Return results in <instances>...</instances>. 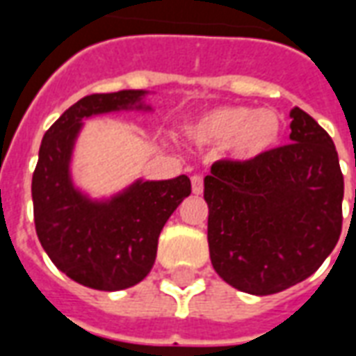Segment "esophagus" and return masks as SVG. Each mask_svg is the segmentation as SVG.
Returning a JSON list of instances; mask_svg holds the SVG:
<instances>
[{"mask_svg":"<svg viewBox=\"0 0 356 356\" xmlns=\"http://www.w3.org/2000/svg\"><path fill=\"white\" fill-rule=\"evenodd\" d=\"M191 181H193V193L202 194V191H204V177L202 175H193Z\"/></svg>","mask_w":356,"mask_h":356,"instance_id":"esophagus-1","label":"esophagus"}]
</instances>
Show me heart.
I'll return each instance as SVG.
<instances>
[{
	"label": "heart",
	"instance_id": "heart-1",
	"mask_svg": "<svg viewBox=\"0 0 356 356\" xmlns=\"http://www.w3.org/2000/svg\"><path fill=\"white\" fill-rule=\"evenodd\" d=\"M191 137L202 145H223L231 140L236 160H255L278 145L282 120L273 110L225 104L206 112L191 125Z\"/></svg>",
	"mask_w": 356,
	"mask_h": 356
}]
</instances>
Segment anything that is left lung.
Returning <instances> with one entry per match:
<instances>
[{
  "instance_id": "1",
  "label": "left lung",
  "mask_w": 356,
  "mask_h": 356,
  "mask_svg": "<svg viewBox=\"0 0 356 356\" xmlns=\"http://www.w3.org/2000/svg\"><path fill=\"white\" fill-rule=\"evenodd\" d=\"M290 145L217 160L204 179L209 257L232 288L270 296L305 280L341 234L343 173L328 133L301 108Z\"/></svg>"
}]
</instances>
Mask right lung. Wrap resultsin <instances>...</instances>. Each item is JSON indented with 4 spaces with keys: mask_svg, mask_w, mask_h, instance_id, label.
<instances>
[{
    "mask_svg": "<svg viewBox=\"0 0 356 356\" xmlns=\"http://www.w3.org/2000/svg\"><path fill=\"white\" fill-rule=\"evenodd\" d=\"M145 91L95 93L66 110L45 131L32 177L34 223L51 261L78 284L118 291L139 284L154 265L158 236L191 194V179L137 181L108 202L76 191L70 156L83 118L143 108Z\"/></svg>",
    "mask_w": 356,
    "mask_h": 356,
    "instance_id": "obj_1",
    "label": "right lung"
}]
</instances>
